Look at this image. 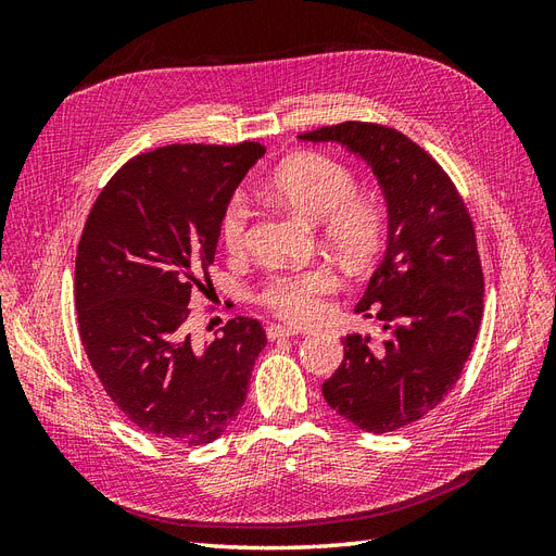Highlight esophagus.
Returning <instances> with one entry per match:
<instances>
[{
    "mask_svg": "<svg viewBox=\"0 0 556 556\" xmlns=\"http://www.w3.org/2000/svg\"><path fill=\"white\" fill-rule=\"evenodd\" d=\"M299 331L294 327H280V325H271L266 329L268 341H280V339H290V336H296Z\"/></svg>",
    "mask_w": 556,
    "mask_h": 556,
    "instance_id": "esophagus-1",
    "label": "esophagus"
}]
</instances>
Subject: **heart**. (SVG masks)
<instances>
[{
	"instance_id": "obj_1",
	"label": "heart",
	"mask_w": 556,
	"mask_h": 556,
	"mask_svg": "<svg viewBox=\"0 0 556 556\" xmlns=\"http://www.w3.org/2000/svg\"><path fill=\"white\" fill-rule=\"evenodd\" d=\"M271 192L282 206L317 223L319 237L348 264L371 260L387 229L382 201L357 190V176L348 164L323 153H304L268 178ZM252 208L245 194L227 199L220 213V239L231 255L248 248ZM339 288V274L329 264H313L294 271L268 274L255 292L257 304L294 325L311 323L323 311V301Z\"/></svg>"
}]
</instances>
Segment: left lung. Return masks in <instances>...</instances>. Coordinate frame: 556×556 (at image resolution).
<instances>
[{
    "label": "left lung",
    "mask_w": 556,
    "mask_h": 556,
    "mask_svg": "<svg viewBox=\"0 0 556 556\" xmlns=\"http://www.w3.org/2000/svg\"><path fill=\"white\" fill-rule=\"evenodd\" d=\"M301 139L348 146L387 197L390 241L357 304L382 319L387 341L345 336L323 394L359 429L396 431L439 406L473 350L484 294L473 217L443 166L394 127L348 121Z\"/></svg>",
    "instance_id": "obj_1"
}]
</instances>
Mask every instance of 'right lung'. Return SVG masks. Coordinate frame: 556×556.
<instances>
[{"label": "right lung", "instance_id": "right-lung-1", "mask_svg": "<svg viewBox=\"0 0 556 556\" xmlns=\"http://www.w3.org/2000/svg\"><path fill=\"white\" fill-rule=\"evenodd\" d=\"M264 146L174 143L125 162L99 192L76 252L80 343L104 392L143 433L206 445L241 413L266 345L233 317L206 348L185 323L211 285L220 213Z\"/></svg>", "mask_w": 556, "mask_h": 556}]
</instances>
